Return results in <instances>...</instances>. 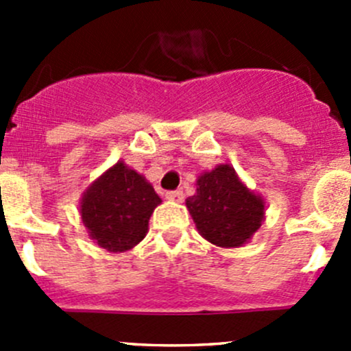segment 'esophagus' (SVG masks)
I'll use <instances>...</instances> for the list:
<instances>
[{
    "label": "esophagus",
    "instance_id": "esophagus-1",
    "mask_svg": "<svg viewBox=\"0 0 351 351\" xmlns=\"http://www.w3.org/2000/svg\"><path fill=\"white\" fill-rule=\"evenodd\" d=\"M166 198H168V200L182 202L183 200V190H169V192H166Z\"/></svg>",
    "mask_w": 351,
    "mask_h": 351
}]
</instances>
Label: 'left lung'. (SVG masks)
Returning <instances> with one entry per match:
<instances>
[{"instance_id":"obj_1","label":"left lung","mask_w":351,"mask_h":351,"mask_svg":"<svg viewBox=\"0 0 351 351\" xmlns=\"http://www.w3.org/2000/svg\"><path fill=\"white\" fill-rule=\"evenodd\" d=\"M186 207L198 232L221 247H238L251 239L263 222V198L239 182L234 168L217 166L197 180V193Z\"/></svg>"}]
</instances>
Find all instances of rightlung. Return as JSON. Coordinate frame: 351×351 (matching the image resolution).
Here are the masks:
<instances>
[{
  "label": "right lung",
  "mask_w": 351,
  "mask_h": 351,
  "mask_svg": "<svg viewBox=\"0 0 351 351\" xmlns=\"http://www.w3.org/2000/svg\"><path fill=\"white\" fill-rule=\"evenodd\" d=\"M158 204L153 186L119 161L86 190L81 219L98 246L119 253L143 241Z\"/></svg>",
  "instance_id": "1"
}]
</instances>
